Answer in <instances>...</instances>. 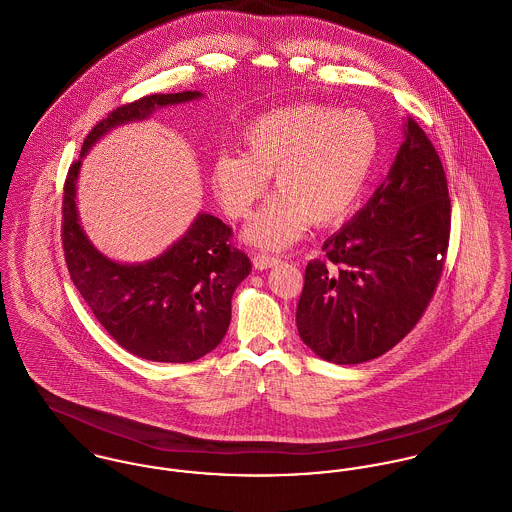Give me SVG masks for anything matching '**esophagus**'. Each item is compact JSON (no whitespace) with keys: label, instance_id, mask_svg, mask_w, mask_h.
Returning <instances> with one entry per match:
<instances>
[{"label":"esophagus","instance_id":"obj_1","mask_svg":"<svg viewBox=\"0 0 512 512\" xmlns=\"http://www.w3.org/2000/svg\"><path fill=\"white\" fill-rule=\"evenodd\" d=\"M280 263V259L278 257H273V255H265V253H257L255 257H253V267L257 269V271H265V269H271V267H276Z\"/></svg>","mask_w":512,"mask_h":512}]
</instances>
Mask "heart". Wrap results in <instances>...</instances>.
Returning a JSON list of instances; mask_svg holds the SVG:
<instances>
[{
  "mask_svg": "<svg viewBox=\"0 0 512 512\" xmlns=\"http://www.w3.org/2000/svg\"><path fill=\"white\" fill-rule=\"evenodd\" d=\"M243 154L212 159V191L232 218H245L265 195L271 198L247 224L243 239L263 249H284L308 224L329 226L351 214L380 152V132L362 111L298 103L253 120L239 136Z\"/></svg>",
  "mask_w": 512,
  "mask_h": 512,
  "instance_id": "b5f03b06",
  "label": "heart"
}]
</instances>
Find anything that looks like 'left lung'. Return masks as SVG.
<instances>
[{
  "label": "left lung",
  "mask_w": 512,
  "mask_h": 512,
  "mask_svg": "<svg viewBox=\"0 0 512 512\" xmlns=\"http://www.w3.org/2000/svg\"><path fill=\"white\" fill-rule=\"evenodd\" d=\"M450 237L446 175L421 126L403 122L388 177L306 267L296 310L300 339L333 364L388 353L421 319Z\"/></svg>",
  "instance_id": "obj_1"
}]
</instances>
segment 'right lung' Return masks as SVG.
I'll return each instance as SVG.
<instances>
[{
    "label": "right lung",
    "instance_id": "1",
    "mask_svg": "<svg viewBox=\"0 0 512 512\" xmlns=\"http://www.w3.org/2000/svg\"><path fill=\"white\" fill-rule=\"evenodd\" d=\"M202 97L200 91L159 93L118 107L87 134L64 185L62 241L72 282L122 349L154 362H193L222 343L232 319V296L251 273V261L232 247V230L208 212H198L189 230L150 261L120 263L107 257L79 224V169L111 130Z\"/></svg>",
    "mask_w": 512,
    "mask_h": 512
}]
</instances>
